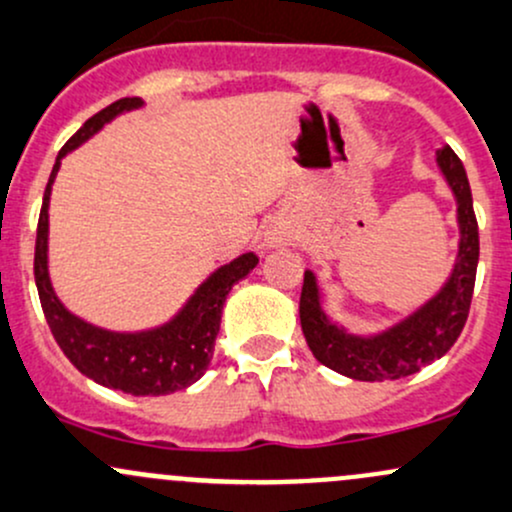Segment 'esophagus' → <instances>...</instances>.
Returning a JSON list of instances; mask_svg holds the SVG:
<instances>
[{"label": "esophagus", "instance_id": "1", "mask_svg": "<svg viewBox=\"0 0 512 512\" xmlns=\"http://www.w3.org/2000/svg\"><path fill=\"white\" fill-rule=\"evenodd\" d=\"M292 240H294V233L287 228V225H270L265 233L267 247H282V245H289Z\"/></svg>", "mask_w": 512, "mask_h": 512}]
</instances>
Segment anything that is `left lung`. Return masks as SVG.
<instances>
[{
	"instance_id": "8db88e82",
	"label": "left lung",
	"mask_w": 512,
	"mask_h": 512,
	"mask_svg": "<svg viewBox=\"0 0 512 512\" xmlns=\"http://www.w3.org/2000/svg\"><path fill=\"white\" fill-rule=\"evenodd\" d=\"M437 164L456 198L461 238L454 270L427 304L375 336H355L328 319L321 306L316 274L311 270L304 272L299 299L301 331L314 358L346 378L363 380V383L407 378L441 358L464 331L473 284H476L478 223L473 213L469 176L449 144H444L437 152Z\"/></svg>"
}]
</instances>
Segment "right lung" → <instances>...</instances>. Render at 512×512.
<instances>
[{"instance_id":"add662e5","label":"right lung","mask_w":512,"mask_h":512,"mask_svg":"<svg viewBox=\"0 0 512 512\" xmlns=\"http://www.w3.org/2000/svg\"><path fill=\"white\" fill-rule=\"evenodd\" d=\"M142 105V98H122L112 102L98 115L90 117L63 144L56 164H53L46 191H43L39 228H36L34 277L43 316H46L53 338L85 378L95 380L98 385L112 387V390L129 392V395H169V392L193 385L208 370L215 336L220 331L225 299H228L233 284H238L240 279H245L255 270L257 255L245 252L230 265L218 267L193 292V297L186 301L184 309L174 319L166 321L164 326L137 333L107 331V328L78 319L58 301L51 287V277H48V201H51L53 181L61 169V159L75 147L88 142L95 132H100L117 115L137 110Z\"/></svg>"}]
</instances>
